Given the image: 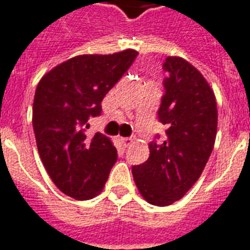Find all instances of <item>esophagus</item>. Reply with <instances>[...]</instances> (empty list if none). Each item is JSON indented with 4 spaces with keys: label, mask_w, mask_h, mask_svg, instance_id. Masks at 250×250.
<instances>
[{
    "label": "esophagus",
    "mask_w": 250,
    "mask_h": 250,
    "mask_svg": "<svg viewBox=\"0 0 250 250\" xmlns=\"http://www.w3.org/2000/svg\"><path fill=\"white\" fill-rule=\"evenodd\" d=\"M121 143H123L125 146H129V145L133 143V138L132 137H124V138H121Z\"/></svg>",
    "instance_id": "34e87169"
}]
</instances>
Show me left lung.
<instances>
[{
  "label": "left lung",
  "instance_id": "obj_1",
  "mask_svg": "<svg viewBox=\"0 0 250 250\" xmlns=\"http://www.w3.org/2000/svg\"><path fill=\"white\" fill-rule=\"evenodd\" d=\"M160 121L167 138L149 144V158L132 167L138 192L152 205L167 207L183 198L194 185L214 146L217 105L210 85L192 63L167 57Z\"/></svg>",
  "mask_w": 250,
  "mask_h": 250
}]
</instances>
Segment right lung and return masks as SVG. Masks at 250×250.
I'll use <instances>...</instances> for the list:
<instances>
[{"label": "right lung", "mask_w": 250, "mask_h": 250, "mask_svg": "<svg viewBox=\"0 0 250 250\" xmlns=\"http://www.w3.org/2000/svg\"><path fill=\"white\" fill-rule=\"evenodd\" d=\"M126 49L113 54H81L49 70L36 89L33 129L40 157L54 185L69 197L89 200L103 192L117 161L112 140L87 136V120L137 57Z\"/></svg>", "instance_id": "right-lung-1"}]
</instances>
